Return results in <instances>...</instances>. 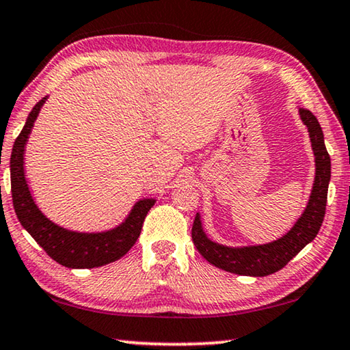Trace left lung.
<instances>
[{"mask_svg":"<svg viewBox=\"0 0 350 350\" xmlns=\"http://www.w3.org/2000/svg\"><path fill=\"white\" fill-rule=\"evenodd\" d=\"M299 116L309 129L317 165L315 183H313L306 211L295 224V227L281 239L271 244L244 248H230L210 241L204 233L199 215H196L191 228L193 242L198 252L215 267L236 275L267 276L286 267L288 260L293 259L318 234L324 221L325 204H327L330 156L325 150L323 129L317 117L306 108H299Z\"/></svg>","mask_w":350,"mask_h":350,"instance_id":"8db88e82","label":"left lung"}]
</instances>
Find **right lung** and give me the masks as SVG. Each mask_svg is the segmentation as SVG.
Returning a JSON list of instances; mask_svg holds the SVG:
<instances>
[{"instance_id":"right-lung-1","label":"right lung","mask_w":350,"mask_h":350,"mask_svg":"<svg viewBox=\"0 0 350 350\" xmlns=\"http://www.w3.org/2000/svg\"><path fill=\"white\" fill-rule=\"evenodd\" d=\"M46 102V97L33 106L29 114L26 125L23 128L14 144L10 156V185L12 200L20 224L29 234L37 241V244L57 260L58 264L68 269H94L100 265L114 262L126 254L135 241L139 239L142 225H144L148 211L154 205L152 199L139 200L134 205L133 211L120 227L106 233H75L64 230L52 224L41 213L29 191L25 179V145L33 126L41 106Z\"/></svg>"}]
</instances>
